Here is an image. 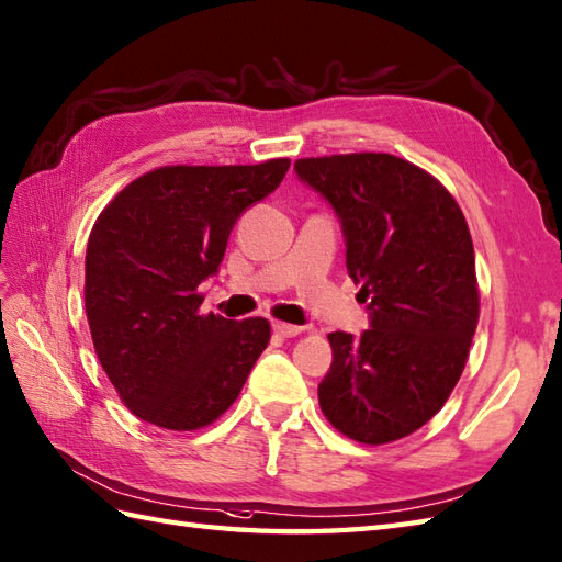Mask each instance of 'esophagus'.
I'll return each instance as SVG.
<instances>
[{
    "label": "esophagus",
    "instance_id": "obj_1",
    "mask_svg": "<svg viewBox=\"0 0 562 562\" xmlns=\"http://www.w3.org/2000/svg\"><path fill=\"white\" fill-rule=\"evenodd\" d=\"M272 330H276V333L282 335V337H296L304 328H302V325H292V323L276 321V323H272Z\"/></svg>",
    "mask_w": 562,
    "mask_h": 562
}]
</instances>
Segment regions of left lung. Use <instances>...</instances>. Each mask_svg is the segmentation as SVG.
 Wrapping results in <instances>:
<instances>
[{
	"label": "left lung",
	"instance_id": "8db88e82",
	"mask_svg": "<svg viewBox=\"0 0 562 562\" xmlns=\"http://www.w3.org/2000/svg\"><path fill=\"white\" fill-rule=\"evenodd\" d=\"M342 222L347 272L371 328L330 333L321 409L340 434L383 446L434 419L464 371L479 323L474 246L436 177L387 153L294 162Z\"/></svg>",
	"mask_w": 562,
	"mask_h": 562
}]
</instances>
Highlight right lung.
I'll return each mask as SVG.
<instances>
[{
    "label": "right lung",
    "instance_id": "right-lung-1",
    "mask_svg": "<svg viewBox=\"0 0 562 562\" xmlns=\"http://www.w3.org/2000/svg\"><path fill=\"white\" fill-rule=\"evenodd\" d=\"M290 160L172 165L134 179L104 207L86 249L95 355L138 419L169 430L213 424L239 397L270 342L266 318L201 316L246 207L280 187Z\"/></svg>",
    "mask_w": 562,
    "mask_h": 562
}]
</instances>
